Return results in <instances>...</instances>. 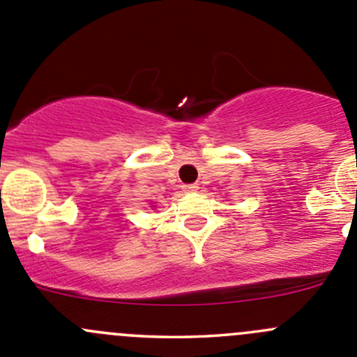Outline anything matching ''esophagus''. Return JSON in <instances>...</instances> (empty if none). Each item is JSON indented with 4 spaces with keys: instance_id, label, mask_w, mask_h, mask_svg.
<instances>
[{
    "instance_id": "1",
    "label": "esophagus",
    "mask_w": 357,
    "mask_h": 357,
    "mask_svg": "<svg viewBox=\"0 0 357 357\" xmlns=\"http://www.w3.org/2000/svg\"><path fill=\"white\" fill-rule=\"evenodd\" d=\"M183 190H185V192H188V194H192V192H197L199 185L197 183H192V185H183Z\"/></svg>"
}]
</instances>
